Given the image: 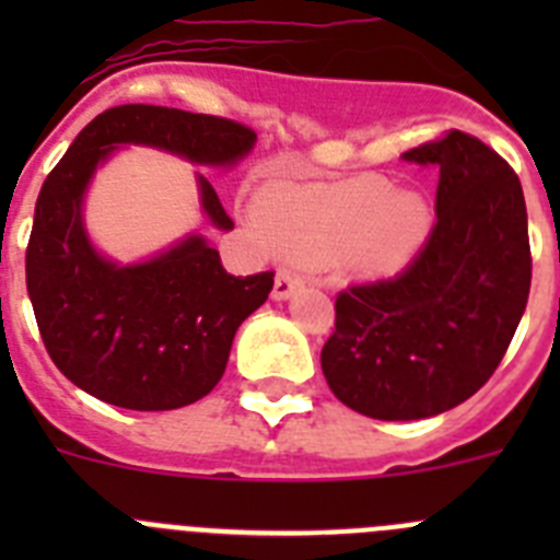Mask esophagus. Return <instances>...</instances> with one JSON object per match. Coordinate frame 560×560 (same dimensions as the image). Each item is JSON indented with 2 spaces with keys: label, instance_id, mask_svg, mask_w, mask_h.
Segmentation results:
<instances>
[{
  "label": "esophagus",
  "instance_id": "1",
  "mask_svg": "<svg viewBox=\"0 0 560 560\" xmlns=\"http://www.w3.org/2000/svg\"><path fill=\"white\" fill-rule=\"evenodd\" d=\"M300 285H303V277L294 275V271H291V269L277 271L275 289H271V296H275L277 303H280V300H289V296L294 294V291L300 289Z\"/></svg>",
  "mask_w": 560,
  "mask_h": 560
}]
</instances>
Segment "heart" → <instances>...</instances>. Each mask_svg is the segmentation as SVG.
Segmentation results:
<instances>
[{"label": "heart", "instance_id": "1", "mask_svg": "<svg viewBox=\"0 0 560 560\" xmlns=\"http://www.w3.org/2000/svg\"><path fill=\"white\" fill-rule=\"evenodd\" d=\"M271 235L300 255H345L364 271L409 264L432 226L418 192L393 190L389 179L364 173L330 185H283L266 192Z\"/></svg>", "mask_w": 560, "mask_h": 560}]
</instances>
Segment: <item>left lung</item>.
Wrapping results in <instances>:
<instances>
[{
    "label": "left lung",
    "mask_w": 560,
    "mask_h": 560,
    "mask_svg": "<svg viewBox=\"0 0 560 560\" xmlns=\"http://www.w3.org/2000/svg\"><path fill=\"white\" fill-rule=\"evenodd\" d=\"M404 160L440 171L432 235L400 275L336 296L323 348L330 393L378 420L471 398L516 334L533 275L522 182L493 148L448 131Z\"/></svg>",
    "instance_id": "1"
}]
</instances>
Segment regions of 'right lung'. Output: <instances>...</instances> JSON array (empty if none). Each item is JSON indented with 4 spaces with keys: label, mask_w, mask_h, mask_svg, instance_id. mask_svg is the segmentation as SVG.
Instances as JSON below:
<instances>
[{
    "label": "right lung",
    "mask_w": 560,
    "mask_h": 560,
    "mask_svg": "<svg viewBox=\"0 0 560 560\" xmlns=\"http://www.w3.org/2000/svg\"><path fill=\"white\" fill-rule=\"evenodd\" d=\"M241 122L128 103L97 114L44 179L27 244V294L44 348L83 393L112 407L165 412L196 404L221 381L232 339L266 303L275 275H226L207 237L120 266L92 246L83 196L120 145H151L192 165L232 167L255 148ZM201 210L232 230L219 192L196 173Z\"/></svg>",
    "instance_id": "right-lung-1"
}]
</instances>
